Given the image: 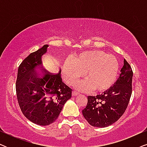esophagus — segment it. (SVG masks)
<instances>
[{"mask_svg":"<svg viewBox=\"0 0 147 147\" xmlns=\"http://www.w3.org/2000/svg\"><path fill=\"white\" fill-rule=\"evenodd\" d=\"M79 94H80V93H79V92H78L73 91V92H72V96H76L79 95Z\"/></svg>","mask_w":147,"mask_h":147,"instance_id":"1","label":"esophagus"}]
</instances>
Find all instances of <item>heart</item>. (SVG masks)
I'll return each mask as SVG.
<instances>
[{
  "mask_svg": "<svg viewBox=\"0 0 147 147\" xmlns=\"http://www.w3.org/2000/svg\"><path fill=\"white\" fill-rule=\"evenodd\" d=\"M118 71L119 62L115 56L100 50H90L66 59L61 74L64 81L73 86L85 73L86 80L78 84V89L84 91L92 88L94 92H102L114 85Z\"/></svg>",
  "mask_w": 147,
  "mask_h": 147,
  "instance_id": "obj_1",
  "label": "heart"
}]
</instances>
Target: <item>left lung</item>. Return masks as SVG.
Instances as JSON below:
<instances>
[{"label":"left lung","instance_id":"obj_1","mask_svg":"<svg viewBox=\"0 0 147 147\" xmlns=\"http://www.w3.org/2000/svg\"><path fill=\"white\" fill-rule=\"evenodd\" d=\"M132 71L125 59L114 86L96 96H89L82 114L90 125L104 128L117 121L127 108L132 94Z\"/></svg>","mask_w":147,"mask_h":147}]
</instances>
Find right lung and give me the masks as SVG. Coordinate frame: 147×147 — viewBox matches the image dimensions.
Returning <instances> with one entry per match:
<instances>
[{
    "instance_id": "1",
    "label": "right lung",
    "mask_w": 147,
    "mask_h": 147,
    "mask_svg": "<svg viewBox=\"0 0 147 147\" xmlns=\"http://www.w3.org/2000/svg\"><path fill=\"white\" fill-rule=\"evenodd\" d=\"M44 45L27 56L19 65L16 82L18 102L24 116L41 126L54 122L64 104L71 97L72 90L62 82L61 69L53 74L47 71L38 74L42 56L47 51Z\"/></svg>"
}]
</instances>
